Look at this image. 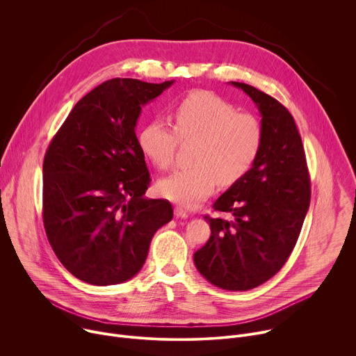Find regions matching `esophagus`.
Instances as JSON below:
<instances>
[{"instance_id":"1","label":"esophagus","mask_w":356,"mask_h":356,"mask_svg":"<svg viewBox=\"0 0 356 356\" xmlns=\"http://www.w3.org/2000/svg\"><path fill=\"white\" fill-rule=\"evenodd\" d=\"M175 216L177 218H187L188 213L184 209H181V207H175Z\"/></svg>"}]
</instances>
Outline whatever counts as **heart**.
<instances>
[{"label": "heart", "instance_id": "heart-1", "mask_svg": "<svg viewBox=\"0 0 356 356\" xmlns=\"http://www.w3.org/2000/svg\"><path fill=\"white\" fill-rule=\"evenodd\" d=\"M175 131L163 121L147 122L138 140L143 155L158 169H170L177 139L194 142L193 166L176 170L158 183L159 193L184 207H195L216 190L241 180L255 165L264 145V127L252 114L224 98L195 91L173 110Z\"/></svg>", "mask_w": 356, "mask_h": 356}]
</instances>
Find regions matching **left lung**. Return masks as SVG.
I'll return each instance as SVG.
<instances>
[{"label": "left lung", "mask_w": 356, "mask_h": 356, "mask_svg": "<svg viewBox=\"0 0 356 356\" xmlns=\"http://www.w3.org/2000/svg\"><path fill=\"white\" fill-rule=\"evenodd\" d=\"M252 98L262 117L264 145L252 169L221 194L207 243L194 265L211 284L245 291L273 277L286 264L310 207V177L301 136L277 99L245 83L229 81Z\"/></svg>", "instance_id": "obj_1"}]
</instances>
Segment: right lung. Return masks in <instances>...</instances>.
<instances>
[{
  "label": "right lung",
  "mask_w": 356,
  "mask_h": 356,
  "mask_svg": "<svg viewBox=\"0 0 356 356\" xmlns=\"http://www.w3.org/2000/svg\"><path fill=\"white\" fill-rule=\"evenodd\" d=\"M161 84L111 79L73 107L43 161V225L62 265L77 279L110 286L143 266L152 238L173 218L168 200L143 197L150 175L135 134Z\"/></svg>",
  "instance_id": "obj_1"
}]
</instances>
